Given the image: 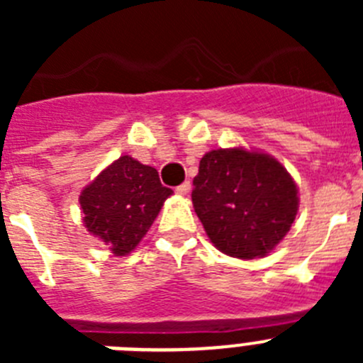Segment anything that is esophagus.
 Wrapping results in <instances>:
<instances>
[{"label": "esophagus", "mask_w": 363, "mask_h": 363, "mask_svg": "<svg viewBox=\"0 0 363 363\" xmlns=\"http://www.w3.org/2000/svg\"><path fill=\"white\" fill-rule=\"evenodd\" d=\"M176 192L182 194V196H187L189 192H191V182H184L182 185H178V187H176Z\"/></svg>", "instance_id": "1"}]
</instances>
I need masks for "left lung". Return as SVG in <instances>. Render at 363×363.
I'll return each mask as SVG.
<instances>
[{
	"label": "left lung",
	"mask_w": 363,
	"mask_h": 363,
	"mask_svg": "<svg viewBox=\"0 0 363 363\" xmlns=\"http://www.w3.org/2000/svg\"><path fill=\"white\" fill-rule=\"evenodd\" d=\"M192 185V203L205 233L234 258L271 252L296 218V185L267 154L211 150L201 158Z\"/></svg>",
	"instance_id": "1"
}]
</instances>
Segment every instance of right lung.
Segmentation results:
<instances>
[{
    "label": "right lung",
    "instance_id": "add662e5",
    "mask_svg": "<svg viewBox=\"0 0 363 363\" xmlns=\"http://www.w3.org/2000/svg\"><path fill=\"white\" fill-rule=\"evenodd\" d=\"M171 194L154 167L121 156L83 189V221L86 230L107 243L114 255L123 256L145 236Z\"/></svg>",
    "mask_w": 363,
    "mask_h": 363
}]
</instances>
